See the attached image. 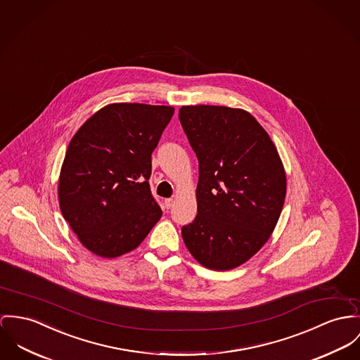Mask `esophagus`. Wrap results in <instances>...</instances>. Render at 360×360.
<instances>
[{"label":"esophagus","mask_w":360,"mask_h":360,"mask_svg":"<svg viewBox=\"0 0 360 360\" xmlns=\"http://www.w3.org/2000/svg\"><path fill=\"white\" fill-rule=\"evenodd\" d=\"M165 205H166L167 210H169L174 205V198H166L165 200Z\"/></svg>","instance_id":"34e87169"}]
</instances>
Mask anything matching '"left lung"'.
Returning a JSON list of instances; mask_svg holds the SVG:
<instances>
[{
    "label": "left lung",
    "instance_id": "left-lung-1",
    "mask_svg": "<svg viewBox=\"0 0 360 360\" xmlns=\"http://www.w3.org/2000/svg\"><path fill=\"white\" fill-rule=\"evenodd\" d=\"M179 120L198 159L197 217L182 227L184 243L204 267L236 269L277 226L286 195L277 148L240 108L186 105Z\"/></svg>",
    "mask_w": 360,
    "mask_h": 360
}]
</instances>
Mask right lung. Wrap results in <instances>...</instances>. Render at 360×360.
Returning a JSON list of instances; mask_svg holds the SVG:
<instances>
[{"label": "right lung", "mask_w": 360, "mask_h": 360, "mask_svg": "<svg viewBox=\"0 0 360 360\" xmlns=\"http://www.w3.org/2000/svg\"><path fill=\"white\" fill-rule=\"evenodd\" d=\"M172 107L110 104L71 139L58 178V202L83 247L101 257L137 248L162 218L149 188L152 152Z\"/></svg>", "instance_id": "add662e5"}]
</instances>
